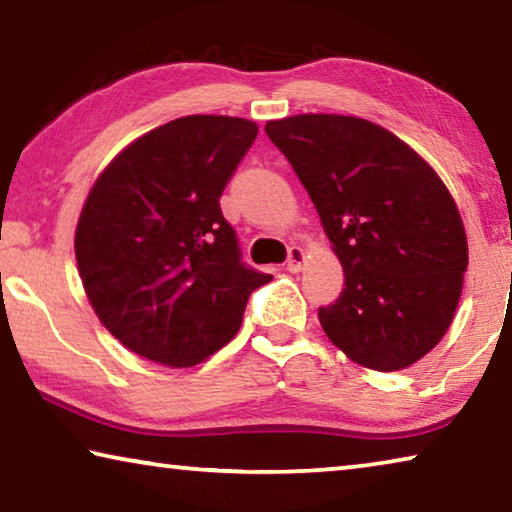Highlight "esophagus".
Segmentation results:
<instances>
[{
  "mask_svg": "<svg viewBox=\"0 0 512 512\" xmlns=\"http://www.w3.org/2000/svg\"><path fill=\"white\" fill-rule=\"evenodd\" d=\"M302 264H305V250L300 246H291L289 248V257H287V271L298 273Z\"/></svg>",
  "mask_w": 512,
  "mask_h": 512,
  "instance_id": "obj_1",
  "label": "esophagus"
}]
</instances>
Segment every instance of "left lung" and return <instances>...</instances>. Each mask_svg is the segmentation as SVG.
Returning <instances> with one entry per match:
<instances>
[{"label":"left lung","instance_id":"left-lung-1","mask_svg":"<svg viewBox=\"0 0 512 512\" xmlns=\"http://www.w3.org/2000/svg\"><path fill=\"white\" fill-rule=\"evenodd\" d=\"M291 162L345 273L318 309L327 339L370 370L431 352L452 325L467 237L452 194L409 144L368 119L296 115L266 121Z\"/></svg>","mask_w":512,"mask_h":512}]
</instances>
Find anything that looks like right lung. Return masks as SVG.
<instances>
[{"mask_svg": "<svg viewBox=\"0 0 512 512\" xmlns=\"http://www.w3.org/2000/svg\"><path fill=\"white\" fill-rule=\"evenodd\" d=\"M255 121L189 115L128 144L92 185L74 250L103 327L140 357L189 368L239 332L271 282L241 262L219 198L257 137Z\"/></svg>", "mask_w": 512, "mask_h": 512, "instance_id": "right-lung-1", "label": "right lung"}]
</instances>
